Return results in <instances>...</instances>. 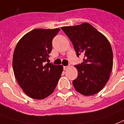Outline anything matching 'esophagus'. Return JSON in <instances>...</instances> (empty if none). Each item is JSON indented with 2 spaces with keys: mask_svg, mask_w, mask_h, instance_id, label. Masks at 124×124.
Wrapping results in <instances>:
<instances>
[{
  "mask_svg": "<svg viewBox=\"0 0 124 124\" xmlns=\"http://www.w3.org/2000/svg\"><path fill=\"white\" fill-rule=\"evenodd\" d=\"M69 68V66H64V70H66Z\"/></svg>",
  "mask_w": 124,
  "mask_h": 124,
  "instance_id": "esophagus-1",
  "label": "esophagus"
}]
</instances>
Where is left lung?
Masks as SVG:
<instances>
[{
	"instance_id": "8db88e82",
	"label": "left lung",
	"mask_w": 124,
	"mask_h": 124,
	"mask_svg": "<svg viewBox=\"0 0 124 124\" xmlns=\"http://www.w3.org/2000/svg\"><path fill=\"white\" fill-rule=\"evenodd\" d=\"M72 42L77 55L85 54L81 64L75 66L78 71L73 81L75 89L84 96L101 91L109 79L113 65V54L109 41L103 34L88 23L63 26Z\"/></svg>"
}]
</instances>
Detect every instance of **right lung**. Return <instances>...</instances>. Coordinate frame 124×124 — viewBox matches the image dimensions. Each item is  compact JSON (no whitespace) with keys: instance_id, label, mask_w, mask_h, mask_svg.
I'll return each mask as SVG.
<instances>
[{"instance_id":"add662e5","label":"right lung","mask_w":124,"mask_h":124,"mask_svg":"<svg viewBox=\"0 0 124 124\" xmlns=\"http://www.w3.org/2000/svg\"><path fill=\"white\" fill-rule=\"evenodd\" d=\"M60 28H37L26 33L16 45L13 70L23 91L30 98L43 100L50 96L60 79L63 66L45 64L52 50V40Z\"/></svg>"}]
</instances>
